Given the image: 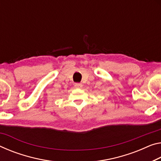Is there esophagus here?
<instances>
[{
	"label": "esophagus",
	"mask_w": 161,
	"mask_h": 161,
	"mask_svg": "<svg viewBox=\"0 0 161 161\" xmlns=\"http://www.w3.org/2000/svg\"><path fill=\"white\" fill-rule=\"evenodd\" d=\"M75 87L76 89H81V87H82V85H81V83H76L75 85Z\"/></svg>",
	"instance_id": "obj_1"
}]
</instances>
